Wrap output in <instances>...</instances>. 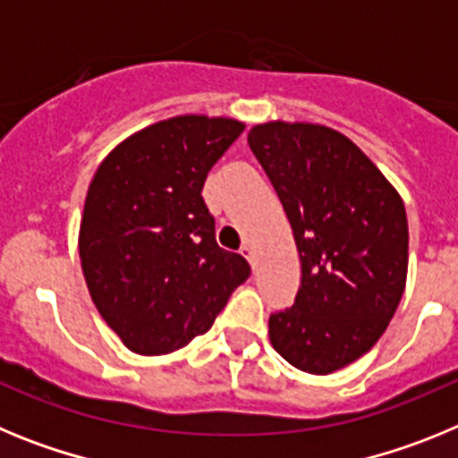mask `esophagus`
I'll use <instances>...</instances> for the list:
<instances>
[{"instance_id":"esophagus-1","label":"esophagus","mask_w":458,"mask_h":458,"mask_svg":"<svg viewBox=\"0 0 458 458\" xmlns=\"http://www.w3.org/2000/svg\"><path fill=\"white\" fill-rule=\"evenodd\" d=\"M241 254H242V257H245V259H248L250 264L254 266V250H252V245H242Z\"/></svg>"}]
</instances>
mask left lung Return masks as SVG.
<instances>
[{"label":"left lung","mask_w":458,"mask_h":458,"mask_svg":"<svg viewBox=\"0 0 458 458\" xmlns=\"http://www.w3.org/2000/svg\"><path fill=\"white\" fill-rule=\"evenodd\" d=\"M248 144L284 206L302 266L293 305L270 314V342L298 369L333 374L378 342L402 301L406 208L333 128L273 121L254 125Z\"/></svg>","instance_id":"obj_1"}]
</instances>
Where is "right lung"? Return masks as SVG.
<instances>
[{
    "instance_id": "1",
    "label": "right lung",
    "mask_w": 458,
    "mask_h": 458,
    "mask_svg": "<svg viewBox=\"0 0 458 458\" xmlns=\"http://www.w3.org/2000/svg\"><path fill=\"white\" fill-rule=\"evenodd\" d=\"M245 125L174 116L121 141L89 185L80 259L100 317L140 355H163L208 333L250 277L216 241L201 190Z\"/></svg>"
}]
</instances>
